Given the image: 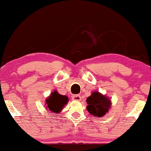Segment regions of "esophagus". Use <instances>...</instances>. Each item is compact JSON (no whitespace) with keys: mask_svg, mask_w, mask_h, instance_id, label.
Instances as JSON below:
<instances>
[{"mask_svg":"<svg viewBox=\"0 0 151 151\" xmlns=\"http://www.w3.org/2000/svg\"><path fill=\"white\" fill-rule=\"evenodd\" d=\"M72 100L76 101H80V100H81V97H80V95H73V96H72Z\"/></svg>","mask_w":151,"mask_h":151,"instance_id":"34e87169","label":"esophagus"}]
</instances>
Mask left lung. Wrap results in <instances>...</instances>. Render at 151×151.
Returning <instances> with one entry per match:
<instances>
[{
    "label": "left lung",
    "mask_w": 151,
    "mask_h": 151,
    "mask_svg": "<svg viewBox=\"0 0 151 151\" xmlns=\"http://www.w3.org/2000/svg\"><path fill=\"white\" fill-rule=\"evenodd\" d=\"M86 102L88 104L86 109L95 117L104 116L108 112L111 105L110 99L98 91L93 92L91 95L86 98Z\"/></svg>",
    "instance_id": "obj_1"
}]
</instances>
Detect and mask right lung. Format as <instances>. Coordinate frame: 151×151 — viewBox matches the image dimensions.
I'll use <instances>...</instances> for the list:
<instances>
[{"label":"right lung","mask_w":151,"mask_h":151,"mask_svg":"<svg viewBox=\"0 0 151 151\" xmlns=\"http://www.w3.org/2000/svg\"><path fill=\"white\" fill-rule=\"evenodd\" d=\"M68 101L69 99L67 96L59 94L56 91H54L46 99V109H49L51 112L59 113L67 104Z\"/></svg>","instance_id":"right-lung-1"}]
</instances>
